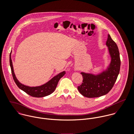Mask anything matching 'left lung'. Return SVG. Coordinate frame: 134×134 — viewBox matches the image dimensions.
Instances as JSON below:
<instances>
[{"label": "left lung", "mask_w": 134, "mask_h": 134, "mask_svg": "<svg viewBox=\"0 0 134 134\" xmlns=\"http://www.w3.org/2000/svg\"><path fill=\"white\" fill-rule=\"evenodd\" d=\"M106 44L111 58L106 69L97 74L81 73L83 81L78 87V90L85 97H97L108 93L113 87L119 74L121 64L119 51L117 45L109 35Z\"/></svg>", "instance_id": "obj_1"}]
</instances>
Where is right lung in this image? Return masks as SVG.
<instances>
[{"instance_id": "right-lung-1", "label": "right lung", "mask_w": 134, "mask_h": 134, "mask_svg": "<svg viewBox=\"0 0 134 134\" xmlns=\"http://www.w3.org/2000/svg\"><path fill=\"white\" fill-rule=\"evenodd\" d=\"M10 65L13 79L18 87L20 89L25 92L27 94L35 97H44L49 96L54 92L57 87L59 80L65 74V72L63 71L59 73L57 75L53 77L46 83L41 86L36 87H29L21 83L15 76L14 72L12 61L11 59V53L10 54Z\"/></svg>"}]
</instances>
